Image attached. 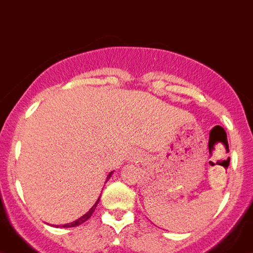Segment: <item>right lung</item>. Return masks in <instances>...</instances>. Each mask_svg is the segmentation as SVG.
<instances>
[{
  "label": "right lung",
  "instance_id": "1",
  "mask_svg": "<svg viewBox=\"0 0 253 253\" xmlns=\"http://www.w3.org/2000/svg\"><path fill=\"white\" fill-rule=\"evenodd\" d=\"M111 175H112V172H110V175H108V176H107V180H108V179H110ZM107 180H106V181H107ZM98 202H99V198H98V199H97V202H95V203H94V206H93L92 208L89 209V211H87V213H85V214L82 215V217L79 218V219H77L76 222H72V223H69V224H63V226H61V227H63V228H68V227H77V226H79V224H82V223L85 222V220L89 219V218L92 217L93 211H95V207H97V204H98Z\"/></svg>",
  "mask_w": 253,
  "mask_h": 253
}]
</instances>
